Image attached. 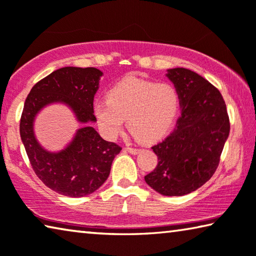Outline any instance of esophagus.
I'll return each mask as SVG.
<instances>
[{"label": "esophagus", "instance_id": "obj_1", "mask_svg": "<svg viewBox=\"0 0 256 256\" xmlns=\"http://www.w3.org/2000/svg\"><path fill=\"white\" fill-rule=\"evenodd\" d=\"M124 150H127L128 153H130L132 155H136V154H138L140 152V148H132V147H126Z\"/></svg>", "mask_w": 256, "mask_h": 256}]
</instances>
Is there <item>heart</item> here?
<instances>
[{
	"mask_svg": "<svg viewBox=\"0 0 256 256\" xmlns=\"http://www.w3.org/2000/svg\"><path fill=\"white\" fill-rule=\"evenodd\" d=\"M180 108V94L171 83L129 76L108 91V100L94 102V114L103 135L114 138L122 130L124 118L137 140L153 142L171 128Z\"/></svg>",
	"mask_w": 256,
	"mask_h": 256,
	"instance_id": "1",
	"label": "heart"
}]
</instances>
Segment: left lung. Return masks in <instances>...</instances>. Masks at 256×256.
Returning a JSON list of instances; mask_svg holds the SVG:
<instances>
[{
    "mask_svg": "<svg viewBox=\"0 0 256 256\" xmlns=\"http://www.w3.org/2000/svg\"><path fill=\"white\" fill-rule=\"evenodd\" d=\"M168 78L180 94L176 127L152 150L158 163L145 181L163 196H184L210 180L230 135V118L222 96L202 76L171 68Z\"/></svg>",
    "mask_w": 256,
    "mask_h": 256,
    "instance_id": "8db88e82",
    "label": "left lung"
}]
</instances>
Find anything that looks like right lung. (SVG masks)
I'll use <instances>...</instances> for the list:
<instances>
[{
  "label": "right lung",
  "instance_id": "right-lung-1",
  "mask_svg": "<svg viewBox=\"0 0 256 256\" xmlns=\"http://www.w3.org/2000/svg\"><path fill=\"white\" fill-rule=\"evenodd\" d=\"M101 76L96 67H62L36 83L26 98L20 119L22 142L36 176L60 194L75 198L93 194L109 176L121 147L86 126L76 132L66 148L52 153L36 140L34 118L44 106L62 102L73 110L80 122H96L93 100Z\"/></svg>",
  "mask_w": 256,
  "mask_h": 256
}]
</instances>
